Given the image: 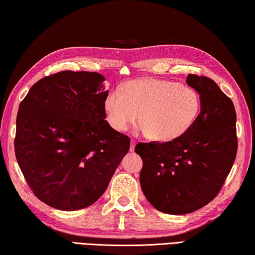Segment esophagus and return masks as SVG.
Listing matches in <instances>:
<instances>
[{"label":"esophagus","instance_id":"34e87169","mask_svg":"<svg viewBox=\"0 0 255 255\" xmlns=\"http://www.w3.org/2000/svg\"><path fill=\"white\" fill-rule=\"evenodd\" d=\"M135 146H136V140L131 139L130 140V152H133V149H135Z\"/></svg>","mask_w":255,"mask_h":255}]
</instances>
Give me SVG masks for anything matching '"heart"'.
Segmentation results:
<instances>
[{
  "instance_id": "1",
  "label": "heart",
  "mask_w": 255,
  "mask_h": 255,
  "mask_svg": "<svg viewBox=\"0 0 255 255\" xmlns=\"http://www.w3.org/2000/svg\"><path fill=\"white\" fill-rule=\"evenodd\" d=\"M103 107L108 123L116 131H126L139 117L141 132L166 143L178 139L193 126L201 110V98L191 86L148 77L127 82L123 91L111 90Z\"/></svg>"
}]
</instances>
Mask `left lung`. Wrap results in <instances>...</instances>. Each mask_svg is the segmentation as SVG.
<instances>
[{
    "label": "left lung",
    "instance_id": "8db88e82",
    "mask_svg": "<svg viewBox=\"0 0 255 255\" xmlns=\"http://www.w3.org/2000/svg\"><path fill=\"white\" fill-rule=\"evenodd\" d=\"M187 83L201 98L190 130L166 143H139V181L146 199L165 214L185 215L217 196L237 152L236 112L230 98L206 76L189 74Z\"/></svg>",
    "mask_w": 255,
    "mask_h": 255
}]
</instances>
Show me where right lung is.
<instances>
[{
  "instance_id": "1",
  "label": "right lung",
  "mask_w": 255,
  "mask_h": 255,
  "mask_svg": "<svg viewBox=\"0 0 255 255\" xmlns=\"http://www.w3.org/2000/svg\"><path fill=\"white\" fill-rule=\"evenodd\" d=\"M105 80L96 72L56 73L19 106L16 161L34 196L56 209L94 204L130 147L106 120Z\"/></svg>"
}]
</instances>
